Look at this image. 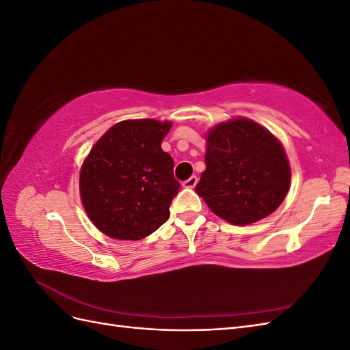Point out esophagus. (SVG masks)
Wrapping results in <instances>:
<instances>
[{
  "label": "esophagus",
  "mask_w": 350,
  "mask_h": 350,
  "mask_svg": "<svg viewBox=\"0 0 350 350\" xmlns=\"http://www.w3.org/2000/svg\"><path fill=\"white\" fill-rule=\"evenodd\" d=\"M197 183H198V178L194 175V176H191L189 179H187V181H184L183 187L184 188H194L197 185Z\"/></svg>",
  "instance_id": "1"
}]
</instances>
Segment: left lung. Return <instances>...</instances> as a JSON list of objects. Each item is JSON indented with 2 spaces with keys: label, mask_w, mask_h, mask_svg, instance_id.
I'll return each mask as SVG.
<instances>
[{
  "label": "left lung",
  "mask_w": 350,
  "mask_h": 350,
  "mask_svg": "<svg viewBox=\"0 0 350 350\" xmlns=\"http://www.w3.org/2000/svg\"><path fill=\"white\" fill-rule=\"evenodd\" d=\"M204 162L196 191L216 216L232 225L267 217L289 191L291 166L282 143L243 116L207 131Z\"/></svg>",
  "instance_id": "left-lung-1"
}]
</instances>
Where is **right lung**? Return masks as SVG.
Listing matches in <instances>:
<instances>
[{
    "label": "right lung",
    "mask_w": 350,
    "mask_h": 350,
    "mask_svg": "<svg viewBox=\"0 0 350 350\" xmlns=\"http://www.w3.org/2000/svg\"><path fill=\"white\" fill-rule=\"evenodd\" d=\"M172 122L126 120L112 125L80 169L89 219L113 239L139 241L163 225L178 194L174 161L162 150Z\"/></svg>",
    "instance_id": "1"
}]
</instances>
